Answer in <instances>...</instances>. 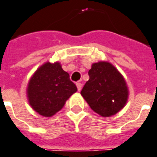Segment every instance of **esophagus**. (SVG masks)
<instances>
[{
    "label": "esophagus",
    "mask_w": 157,
    "mask_h": 157,
    "mask_svg": "<svg viewBox=\"0 0 157 157\" xmlns=\"http://www.w3.org/2000/svg\"><path fill=\"white\" fill-rule=\"evenodd\" d=\"M76 86H77V89H78V91L80 92V91L82 90V84L81 83V82H76Z\"/></svg>",
    "instance_id": "esophagus-1"
}]
</instances>
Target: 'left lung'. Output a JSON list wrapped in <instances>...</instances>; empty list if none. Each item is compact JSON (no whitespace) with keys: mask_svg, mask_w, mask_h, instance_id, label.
I'll list each match as a JSON object with an SVG mask.
<instances>
[{"mask_svg":"<svg viewBox=\"0 0 157 157\" xmlns=\"http://www.w3.org/2000/svg\"><path fill=\"white\" fill-rule=\"evenodd\" d=\"M88 75L89 80L81 94L94 112L109 117L124 108L129 95L128 85L112 63L106 61L94 63Z\"/></svg>","mask_w":157,"mask_h":157,"instance_id":"obj_1","label":"left lung"}]
</instances>
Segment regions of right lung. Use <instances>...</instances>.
<instances>
[{
	"mask_svg": "<svg viewBox=\"0 0 157 157\" xmlns=\"http://www.w3.org/2000/svg\"><path fill=\"white\" fill-rule=\"evenodd\" d=\"M76 91L69 73L59 62H47L38 68L29 79L26 90L31 108L45 117L59 112Z\"/></svg>",
	"mask_w": 157,
	"mask_h": 157,
	"instance_id": "1",
	"label": "right lung"
}]
</instances>
